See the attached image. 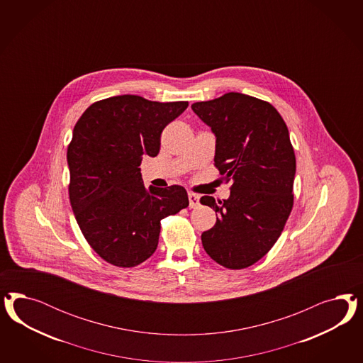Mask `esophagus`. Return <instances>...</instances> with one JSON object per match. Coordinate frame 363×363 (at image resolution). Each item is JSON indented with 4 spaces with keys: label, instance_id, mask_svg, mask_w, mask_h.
I'll use <instances>...</instances> for the list:
<instances>
[{
    "label": "esophagus",
    "instance_id": "34e87169",
    "mask_svg": "<svg viewBox=\"0 0 363 363\" xmlns=\"http://www.w3.org/2000/svg\"><path fill=\"white\" fill-rule=\"evenodd\" d=\"M189 205H190L191 209L197 208L198 205H199V197H198L196 193H189Z\"/></svg>",
    "mask_w": 363,
    "mask_h": 363
}]
</instances>
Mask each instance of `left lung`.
<instances>
[{
    "label": "left lung",
    "instance_id": "left-lung-1",
    "mask_svg": "<svg viewBox=\"0 0 363 363\" xmlns=\"http://www.w3.org/2000/svg\"><path fill=\"white\" fill-rule=\"evenodd\" d=\"M216 134L214 166L230 197L201 198L217 213L201 235L205 252L228 269L259 261L279 238L293 209L296 154L284 118L266 101L242 93L191 105Z\"/></svg>",
    "mask_w": 363,
    "mask_h": 363
}]
</instances>
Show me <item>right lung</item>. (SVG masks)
Returning <instances> with one entry per match:
<instances>
[{
	"instance_id": "right-lung-1",
	"label": "right lung",
	"mask_w": 363,
	"mask_h": 363,
	"mask_svg": "<svg viewBox=\"0 0 363 363\" xmlns=\"http://www.w3.org/2000/svg\"><path fill=\"white\" fill-rule=\"evenodd\" d=\"M187 106L123 94L91 104L76 123L67 146L70 205L85 240L106 262L143 264L157 249L161 220L189 206L182 186L146 190L140 169Z\"/></svg>"
}]
</instances>
